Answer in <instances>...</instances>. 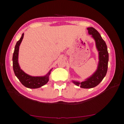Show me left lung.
<instances>
[{
	"instance_id": "left-lung-1",
	"label": "left lung",
	"mask_w": 124,
	"mask_h": 124,
	"mask_svg": "<svg viewBox=\"0 0 124 124\" xmlns=\"http://www.w3.org/2000/svg\"><path fill=\"white\" fill-rule=\"evenodd\" d=\"M87 29L89 33L92 35V37L95 41L96 46L99 54V62L97 70L90 78L82 82L73 81L75 85L84 89L94 87L102 81L107 74L109 60V54L107 45L99 33L92 27H88Z\"/></svg>"
}]
</instances>
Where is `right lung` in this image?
<instances>
[{
    "label": "right lung",
    "instance_id": "obj_1",
    "mask_svg": "<svg viewBox=\"0 0 124 124\" xmlns=\"http://www.w3.org/2000/svg\"><path fill=\"white\" fill-rule=\"evenodd\" d=\"M23 37L24 33L22 34L21 39L17 41L15 46L14 52L13 56V70L16 76L24 86L27 88H30V89H37V88L40 87L48 83L49 81V76L50 75L51 70L45 76L34 77L27 75L22 70H21L18 62V56L19 46L23 40Z\"/></svg>",
    "mask_w": 124,
    "mask_h": 124
}]
</instances>
